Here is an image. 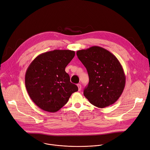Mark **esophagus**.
<instances>
[{
  "instance_id": "34e87169",
  "label": "esophagus",
  "mask_w": 150,
  "mask_h": 150,
  "mask_svg": "<svg viewBox=\"0 0 150 150\" xmlns=\"http://www.w3.org/2000/svg\"><path fill=\"white\" fill-rule=\"evenodd\" d=\"M77 86H78V91H81V85L78 83V84H77Z\"/></svg>"
}]
</instances>
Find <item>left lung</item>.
<instances>
[{
	"instance_id": "obj_1",
	"label": "left lung",
	"mask_w": 150,
	"mask_h": 150,
	"mask_svg": "<svg viewBox=\"0 0 150 150\" xmlns=\"http://www.w3.org/2000/svg\"><path fill=\"white\" fill-rule=\"evenodd\" d=\"M76 55L89 76L84 96L98 108L115 103L122 94L126 82L123 68L116 57L99 46L78 50Z\"/></svg>"
}]
</instances>
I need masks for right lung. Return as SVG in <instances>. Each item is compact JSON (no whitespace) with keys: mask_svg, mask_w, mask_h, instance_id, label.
I'll return each instance as SVG.
<instances>
[{"mask_svg":"<svg viewBox=\"0 0 150 150\" xmlns=\"http://www.w3.org/2000/svg\"><path fill=\"white\" fill-rule=\"evenodd\" d=\"M75 54L70 50H54L40 54L30 63L25 73V87L31 99L41 109L57 112L78 90L65 72Z\"/></svg>","mask_w":150,"mask_h":150,"instance_id":"obj_1","label":"right lung"}]
</instances>
